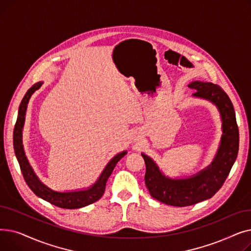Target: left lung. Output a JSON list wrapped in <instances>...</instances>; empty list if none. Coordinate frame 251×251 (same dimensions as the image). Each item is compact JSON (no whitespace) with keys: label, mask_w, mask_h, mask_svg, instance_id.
<instances>
[{"label":"left lung","mask_w":251,"mask_h":251,"mask_svg":"<svg viewBox=\"0 0 251 251\" xmlns=\"http://www.w3.org/2000/svg\"><path fill=\"white\" fill-rule=\"evenodd\" d=\"M189 87L195 97L213 101L220 110L223 120L222 142L215 161L207 169L189 179L166 178L151 157L142 154L146 163L147 188L153 199L178 207L189 206L213 197L226 181L239 150V130L233 103L224 89L210 82L194 81Z\"/></svg>","instance_id":"8db88e82"}]
</instances>
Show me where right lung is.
I'll return each mask as SVG.
<instances>
[{
    "instance_id": "1",
    "label": "right lung",
    "mask_w": 251,
    "mask_h": 251,
    "mask_svg": "<svg viewBox=\"0 0 251 251\" xmlns=\"http://www.w3.org/2000/svg\"><path fill=\"white\" fill-rule=\"evenodd\" d=\"M42 84H43L42 82H37L33 84L25 94L20 103L17 121L14 127V132H13V146H14L15 154L17 157V161L19 163L23 178L26 184H27L28 187L33 191L35 195H37L44 201L54 204L58 207L74 209V208H80L88 204L94 203L98 201L102 196L105 188V183H107L117 163L126 154V151L119 153L114 157V159L103 170V172L101 173L98 182L88 190L62 193V192L52 191L50 188H48L46 185H44V184L38 180V178L33 173V170L31 169L27 159H26L24 151H23V146H22V128L25 120L26 108H27V103L31 95L36 89L41 87Z\"/></svg>"
}]
</instances>
